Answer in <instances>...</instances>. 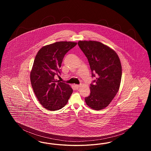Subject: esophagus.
Wrapping results in <instances>:
<instances>
[{"mask_svg":"<svg viewBox=\"0 0 151 151\" xmlns=\"http://www.w3.org/2000/svg\"><path fill=\"white\" fill-rule=\"evenodd\" d=\"M75 88H76V89H79V88H80L81 86H80V85H75Z\"/></svg>","mask_w":151,"mask_h":151,"instance_id":"esophagus-1","label":"esophagus"}]
</instances>
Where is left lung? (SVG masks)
Returning <instances> with one entry per match:
<instances>
[{
	"label": "left lung",
	"mask_w": 151,
	"mask_h": 151,
	"mask_svg": "<svg viewBox=\"0 0 151 151\" xmlns=\"http://www.w3.org/2000/svg\"><path fill=\"white\" fill-rule=\"evenodd\" d=\"M78 45L88 60L92 76L97 75L91 84V93L85 98L86 102L92 109L102 110L108 106L119 90L122 78L120 59L115 51L100 42L79 41Z\"/></svg>",
	"instance_id": "8db88e82"
}]
</instances>
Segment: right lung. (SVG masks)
<instances>
[{"label": "right lung", "instance_id": "right-lung-1", "mask_svg": "<svg viewBox=\"0 0 151 151\" xmlns=\"http://www.w3.org/2000/svg\"><path fill=\"white\" fill-rule=\"evenodd\" d=\"M76 45L73 42H57L43 46L36 55L30 81L36 97L46 109L55 111L63 108L72 93L71 86L54 76L60 74L65 54Z\"/></svg>", "mask_w": 151, "mask_h": 151}]
</instances>
